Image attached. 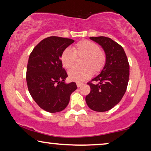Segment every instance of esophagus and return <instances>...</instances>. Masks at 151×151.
Wrapping results in <instances>:
<instances>
[{
  "mask_svg": "<svg viewBox=\"0 0 151 151\" xmlns=\"http://www.w3.org/2000/svg\"><path fill=\"white\" fill-rule=\"evenodd\" d=\"M83 85V84L81 83V82H77V86L78 87H80V86H82Z\"/></svg>",
  "mask_w": 151,
  "mask_h": 151,
  "instance_id": "34e87169",
  "label": "esophagus"
}]
</instances>
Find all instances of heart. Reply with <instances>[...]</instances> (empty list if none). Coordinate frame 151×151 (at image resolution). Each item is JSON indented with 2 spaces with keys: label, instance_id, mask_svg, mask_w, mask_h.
<instances>
[{
  "label": "heart",
  "instance_id": "1",
  "mask_svg": "<svg viewBox=\"0 0 151 151\" xmlns=\"http://www.w3.org/2000/svg\"><path fill=\"white\" fill-rule=\"evenodd\" d=\"M76 56H83L81 67H73L68 72L70 80L83 82L92 76L93 71L98 73L104 67L106 57L97 44L90 40H82L73 47L66 48L61 55L63 67L70 69L75 65Z\"/></svg>",
  "mask_w": 151,
  "mask_h": 151
}]
</instances>
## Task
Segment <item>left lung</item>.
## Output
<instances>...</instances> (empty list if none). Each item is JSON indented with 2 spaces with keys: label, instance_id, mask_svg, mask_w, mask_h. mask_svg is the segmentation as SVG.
<instances>
[{
  "label": "left lung",
  "instance_id": "8db88e82",
  "mask_svg": "<svg viewBox=\"0 0 151 151\" xmlns=\"http://www.w3.org/2000/svg\"><path fill=\"white\" fill-rule=\"evenodd\" d=\"M102 47L106 55L105 65L99 75L88 82L89 94L86 102L93 111L104 112L118 104L127 91L129 78V64L125 51L118 43L104 36L90 37Z\"/></svg>",
  "mask_w": 151,
  "mask_h": 151
}]
</instances>
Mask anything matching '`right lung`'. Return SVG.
<instances>
[{"label": "right lung", "mask_w": 151, "mask_h": 151, "mask_svg": "<svg viewBox=\"0 0 151 151\" xmlns=\"http://www.w3.org/2000/svg\"><path fill=\"white\" fill-rule=\"evenodd\" d=\"M73 40L51 36L41 40L31 53L27 67L28 89L36 104L49 113L65 109L70 96L77 89L76 82L67 84L61 55Z\"/></svg>", "instance_id": "obj_1"}]
</instances>
